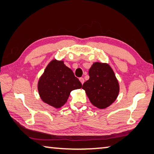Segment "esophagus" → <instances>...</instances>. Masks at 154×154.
<instances>
[{
	"label": "esophagus",
	"mask_w": 154,
	"mask_h": 154,
	"mask_svg": "<svg viewBox=\"0 0 154 154\" xmlns=\"http://www.w3.org/2000/svg\"><path fill=\"white\" fill-rule=\"evenodd\" d=\"M79 81H80V82L81 83V84H83V83H84V79H83V77H81V78H79Z\"/></svg>",
	"instance_id": "34e87169"
}]
</instances>
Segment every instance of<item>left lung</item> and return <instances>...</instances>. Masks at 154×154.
<instances>
[{
	"instance_id": "1",
	"label": "left lung",
	"mask_w": 154,
	"mask_h": 154,
	"mask_svg": "<svg viewBox=\"0 0 154 154\" xmlns=\"http://www.w3.org/2000/svg\"><path fill=\"white\" fill-rule=\"evenodd\" d=\"M89 79L82 89L93 105L104 109L117 99L120 91L119 81L113 69L106 63L95 62L89 69Z\"/></svg>"
}]
</instances>
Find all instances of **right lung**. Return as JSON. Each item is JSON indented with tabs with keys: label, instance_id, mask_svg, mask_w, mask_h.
Segmentation results:
<instances>
[{
	"label": "right lung",
	"instance_id": "add662e5",
	"mask_svg": "<svg viewBox=\"0 0 154 154\" xmlns=\"http://www.w3.org/2000/svg\"><path fill=\"white\" fill-rule=\"evenodd\" d=\"M82 87L73 71L63 61L52 60L45 67L38 83V90L44 103L60 109L66 103L70 93Z\"/></svg>",
	"mask_w": 154,
	"mask_h": 154
}]
</instances>
